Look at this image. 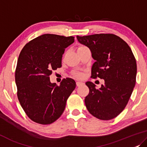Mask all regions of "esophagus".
Returning <instances> with one entry per match:
<instances>
[{"label":"esophagus","instance_id":"34e87169","mask_svg":"<svg viewBox=\"0 0 147 147\" xmlns=\"http://www.w3.org/2000/svg\"><path fill=\"white\" fill-rule=\"evenodd\" d=\"M76 86H80L82 85V84H84V83L82 82H80V81H76Z\"/></svg>","mask_w":147,"mask_h":147}]
</instances>
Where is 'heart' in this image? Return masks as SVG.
<instances>
[{"label": "heart", "mask_w": 147, "mask_h": 147, "mask_svg": "<svg viewBox=\"0 0 147 147\" xmlns=\"http://www.w3.org/2000/svg\"><path fill=\"white\" fill-rule=\"evenodd\" d=\"M84 47H85V46H80V47H78V49L84 48ZM73 74H74V76H75V77L78 78H81L82 76H83V74H82V73H78V72H74V73H73Z\"/></svg>", "instance_id": "b5f03b06"}]
</instances>
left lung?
Here are the masks:
<instances>
[{"label": "left lung", "mask_w": 147, "mask_h": 147, "mask_svg": "<svg viewBox=\"0 0 147 147\" xmlns=\"http://www.w3.org/2000/svg\"><path fill=\"white\" fill-rule=\"evenodd\" d=\"M76 38L90 49L95 60L90 77L105 80L99 89L92 82H86L89 88L84 98L86 109L100 120L114 119L125 109L135 86L137 69L135 56L127 43L114 34Z\"/></svg>", "instance_id": "8db88e82"}]
</instances>
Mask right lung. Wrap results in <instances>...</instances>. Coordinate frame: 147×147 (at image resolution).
<instances>
[{"label": "right lung", "instance_id": "obj_1", "mask_svg": "<svg viewBox=\"0 0 147 147\" xmlns=\"http://www.w3.org/2000/svg\"><path fill=\"white\" fill-rule=\"evenodd\" d=\"M74 36L45 34L24 45L15 70L17 97L27 117L40 125H49L65 111L68 98L76 87L71 78L61 84L51 83L49 76L62 67L65 49L73 44Z\"/></svg>", "mask_w": 147, "mask_h": 147}]
</instances>
